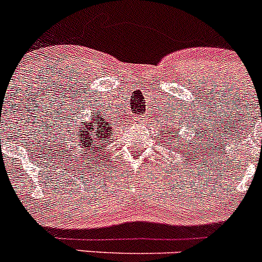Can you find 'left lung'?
Masks as SVG:
<instances>
[{"instance_id":"obj_1","label":"left lung","mask_w":262,"mask_h":262,"mask_svg":"<svg viewBox=\"0 0 262 262\" xmlns=\"http://www.w3.org/2000/svg\"><path fill=\"white\" fill-rule=\"evenodd\" d=\"M168 134H169V133H168ZM168 139H169V138H168Z\"/></svg>"}]
</instances>
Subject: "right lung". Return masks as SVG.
Returning <instances> with one entry per match:
<instances>
[{"mask_svg":"<svg viewBox=\"0 0 262 262\" xmlns=\"http://www.w3.org/2000/svg\"><path fill=\"white\" fill-rule=\"evenodd\" d=\"M73 144L71 149H75L76 160L84 159H101V156H106V151L111 144L110 123L103 118L99 111V115L92 117V120H84L78 124L77 129H73Z\"/></svg>","mask_w":262,"mask_h":262,"instance_id":"add662e5","label":"right lung"}]
</instances>
